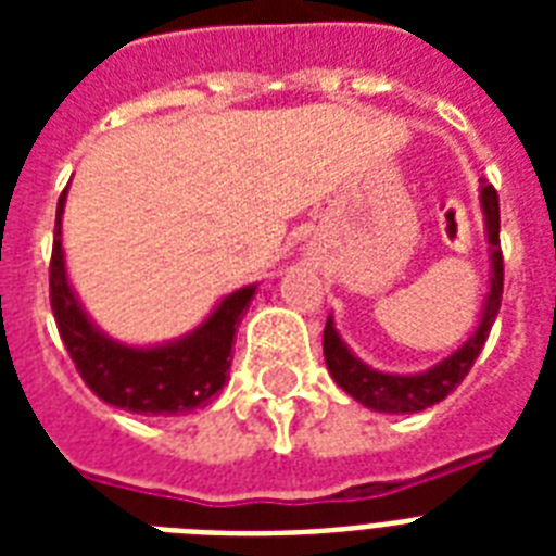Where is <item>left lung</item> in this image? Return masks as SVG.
Returning <instances> with one entry per match:
<instances>
[{"instance_id": "1", "label": "left lung", "mask_w": 556, "mask_h": 556, "mask_svg": "<svg viewBox=\"0 0 556 556\" xmlns=\"http://www.w3.org/2000/svg\"><path fill=\"white\" fill-rule=\"evenodd\" d=\"M484 216V242H488V260H491V279H488V296H484L482 317L479 326L462 346L439 361L435 366L415 375H397V371H380L364 364L361 357L349 349V343L340 338L334 317L329 314L326 331H323V355L329 366L331 378L343 392L355 397L357 404L375 413H421L427 406H435L439 401L453 392L465 380L473 361L482 352L484 340L491 334V326L496 320L502 305V251H500V195L491 185L482 187L479 195Z\"/></svg>"}]
</instances>
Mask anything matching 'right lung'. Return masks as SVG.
Segmentation results:
<instances>
[{
  "label": "right lung",
  "mask_w": 556,
  "mask_h": 556,
  "mask_svg": "<svg viewBox=\"0 0 556 556\" xmlns=\"http://www.w3.org/2000/svg\"><path fill=\"white\" fill-rule=\"evenodd\" d=\"M65 192L56 204L51 253V308L74 366L86 387L106 404L138 415H187L199 409L230 378V349L256 282L222 296L213 312L181 338L132 346L100 329L68 282L63 251Z\"/></svg>",
  "instance_id": "right-lung-1"
}]
</instances>
